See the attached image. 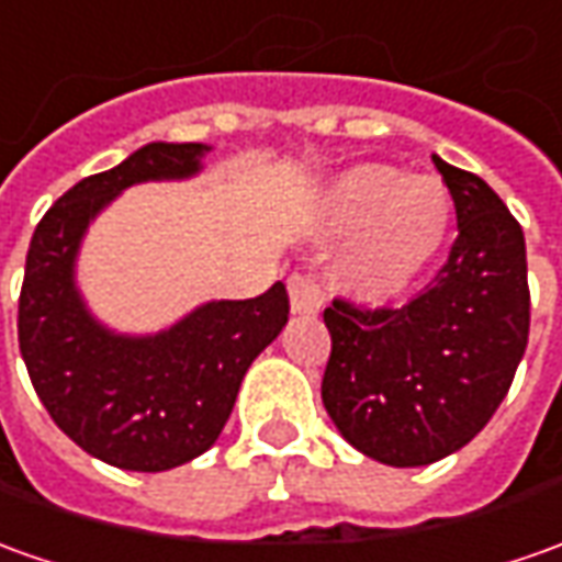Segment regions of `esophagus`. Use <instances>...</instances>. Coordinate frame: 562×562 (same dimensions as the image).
<instances>
[{"instance_id":"1","label":"esophagus","mask_w":562,"mask_h":562,"mask_svg":"<svg viewBox=\"0 0 562 562\" xmlns=\"http://www.w3.org/2000/svg\"><path fill=\"white\" fill-rule=\"evenodd\" d=\"M289 301H292V313L297 316H316L323 311V289L313 277H292L289 280Z\"/></svg>"}]
</instances>
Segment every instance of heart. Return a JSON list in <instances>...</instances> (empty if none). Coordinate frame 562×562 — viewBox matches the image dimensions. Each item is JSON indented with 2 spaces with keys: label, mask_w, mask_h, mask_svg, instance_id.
<instances>
[{
  "label": "heart",
  "mask_w": 562,
  "mask_h": 562,
  "mask_svg": "<svg viewBox=\"0 0 562 562\" xmlns=\"http://www.w3.org/2000/svg\"><path fill=\"white\" fill-rule=\"evenodd\" d=\"M326 227L353 233L338 261L341 285L360 301H391L440 255L452 227V196L430 175L366 162L345 171L326 200Z\"/></svg>",
  "instance_id": "b5f03b06"
}]
</instances>
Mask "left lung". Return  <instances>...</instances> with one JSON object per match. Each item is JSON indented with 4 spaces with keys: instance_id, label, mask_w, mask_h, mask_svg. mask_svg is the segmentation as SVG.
I'll list each match as a JSON object with an SVG mask.
<instances>
[{
    "instance_id": "1",
    "label": "left lung",
    "mask_w": 562,
    "mask_h": 562,
    "mask_svg": "<svg viewBox=\"0 0 562 562\" xmlns=\"http://www.w3.org/2000/svg\"><path fill=\"white\" fill-rule=\"evenodd\" d=\"M452 193L449 261L406 307L331 301L323 406L357 452L391 468L452 456L502 406L529 341L526 239L483 178L434 156Z\"/></svg>"
}]
</instances>
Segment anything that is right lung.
<instances>
[{
	"instance_id": "right-lung-1",
	"label": "right lung",
	"mask_w": 562,
	"mask_h": 562,
	"mask_svg": "<svg viewBox=\"0 0 562 562\" xmlns=\"http://www.w3.org/2000/svg\"><path fill=\"white\" fill-rule=\"evenodd\" d=\"M209 150L153 140L82 178L45 212L26 251L18 341L30 381L79 449L122 471H171L212 449L249 366L289 323L282 282L246 301H205L153 335L110 329L79 292L91 221L128 187L200 175Z\"/></svg>"
}]
</instances>
